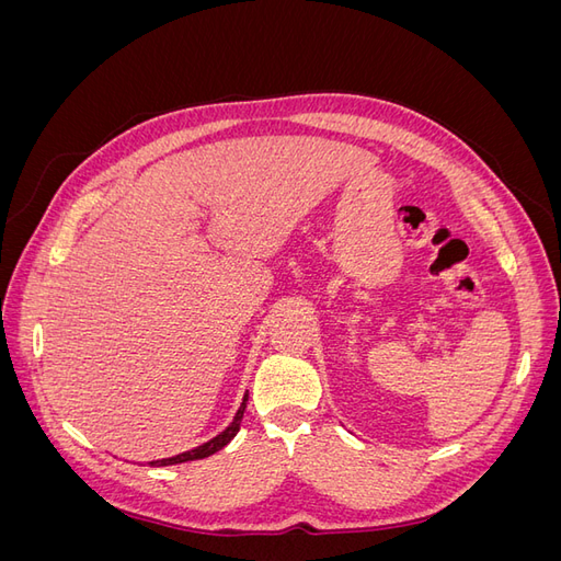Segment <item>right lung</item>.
Here are the masks:
<instances>
[{"instance_id": "obj_1", "label": "right lung", "mask_w": 561, "mask_h": 561, "mask_svg": "<svg viewBox=\"0 0 561 561\" xmlns=\"http://www.w3.org/2000/svg\"><path fill=\"white\" fill-rule=\"evenodd\" d=\"M245 402H248V393L243 396V402H241L239 410H236V414H233L229 426H227L222 433H217L215 437H210L208 443H203V445L192 447V449H186V451H180V454H173V456L154 458V461H147V466L161 468V466H175V463H184V461H196V458H206V456L219 451L222 447H227V445L231 443V439H233V435L239 433V428H241V419H243V412H245Z\"/></svg>"}]
</instances>
